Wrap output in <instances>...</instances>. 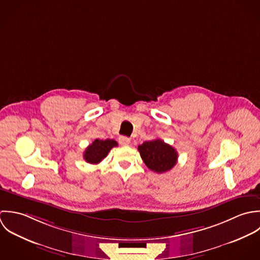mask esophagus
Returning a JSON list of instances; mask_svg holds the SVG:
<instances>
[{
	"label": "esophagus",
	"instance_id": "obj_1",
	"mask_svg": "<svg viewBox=\"0 0 260 260\" xmlns=\"http://www.w3.org/2000/svg\"><path fill=\"white\" fill-rule=\"evenodd\" d=\"M118 142L121 146H128L129 143H131V139L127 138V137H119L118 138Z\"/></svg>",
	"mask_w": 260,
	"mask_h": 260
}]
</instances>
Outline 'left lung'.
Segmentation results:
<instances>
[{
	"mask_svg": "<svg viewBox=\"0 0 260 260\" xmlns=\"http://www.w3.org/2000/svg\"><path fill=\"white\" fill-rule=\"evenodd\" d=\"M138 150L146 166L157 174L170 171L178 160L177 151L159 139L145 142Z\"/></svg>",
	"mask_w": 260,
	"mask_h": 260,
	"instance_id": "obj_1",
	"label": "left lung"
}]
</instances>
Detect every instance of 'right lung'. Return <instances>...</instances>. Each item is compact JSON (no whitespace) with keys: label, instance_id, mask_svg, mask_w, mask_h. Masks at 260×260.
Listing matches in <instances>:
<instances>
[{"label":"right lung","instance_id":"add662e5","mask_svg":"<svg viewBox=\"0 0 260 260\" xmlns=\"http://www.w3.org/2000/svg\"><path fill=\"white\" fill-rule=\"evenodd\" d=\"M116 146L117 143L114 140L107 139L105 141H103L96 139L91 145H89L86 148L83 154V157L89 164H99L107 156L109 151Z\"/></svg>","mask_w":260,"mask_h":260}]
</instances>
